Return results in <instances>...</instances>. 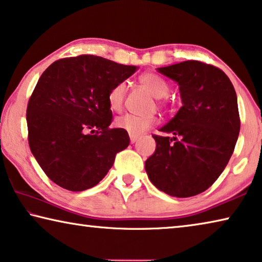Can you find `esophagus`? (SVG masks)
<instances>
[{
    "instance_id": "1",
    "label": "esophagus",
    "mask_w": 262,
    "mask_h": 262,
    "mask_svg": "<svg viewBox=\"0 0 262 262\" xmlns=\"http://www.w3.org/2000/svg\"><path fill=\"white\" fill-rule=\"evenodd\" d=\"M129 138H130V142H132V143H135L136 141L139 140V136H136V135H130Z\"/></svg>"
}]
</instances>
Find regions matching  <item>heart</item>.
I'll return each mask as SVG.
<instances>
[{"mask_svg": "<svg viewBox=\"0 0 262 262\" xmlns=\"http://www.w3.org/2000/svg\"><path fill=\"white\" fill-rule=\"evenodd\" d=\"M140 84L150 93L154 98L162 99L169 93V86L163 79L154 73H146L140 77ZM127 93V84L124 81L118 82L112 87L107 100L112 111H120L122 108L124 98ZM156 122L154 116H139L126 114L115 120V126L127 132L130 135H140L149 129Z\"/></svg>", "mask_w": 262, "mask_h": 262, "instance_id": "heart-1", "label": "heart"}]
</instances>
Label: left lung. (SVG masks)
<instances>
[{
    "label": "left lung",
    "instance_id": "left-lung-1",
    "mask_svg": "<svg viewBox=\"0 0 262 262\" xmlns=\"http://www.w3.org/2000/svg\"><path fill=\"white\" fill-rule=\"evenodd\" d=\"M157 72L178 85L182 107L154 135L156 149L144 163L148 178L171 197L204 192L221 176L240 130L234 87L222 70L186 60ZM171 135V137H168Z\"/></svg>",
    "mask_w": 262,
    "mask_h": 262
}]
</instances>
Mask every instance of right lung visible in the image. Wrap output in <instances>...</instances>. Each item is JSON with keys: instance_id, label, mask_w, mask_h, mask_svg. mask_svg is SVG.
<instances>
[{"instance_id": "1", "label": "right lung", "mask_w": 262, "mask_h": 262, "mask_svg": "<svg viewBox=\"0 0 262 262\" xmlns=\"http://www.w3.org/2000/svg\"><path fill=\"white\" fill-rule=\"evenodd\" d=\"M138 66L81 55L52 63L41 74L27 110L29 146L60 188L84 191L107 175L129 135L110 128L108 93Z\"/></svg>"}]
</instances>
